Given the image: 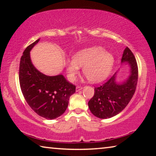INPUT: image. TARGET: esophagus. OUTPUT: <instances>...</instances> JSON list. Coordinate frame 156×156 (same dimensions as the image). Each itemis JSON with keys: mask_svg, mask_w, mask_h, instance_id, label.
Listing matches in <instances>:
<instances>
[{"mask_svg": "<svg viewBox=\"0 0 156 156\" xmlns=\"http://www.w3.org/2000/svg\"><path fill=\"white\" fill-rule=\"evenodd\" d=\"M82 89H83V87H81V86H77L76 88V91H79L82 90Z\"/></svg>", "mask_w": 156, "mask_h": 156, "instance_id": "esophagus-1", "label": "esophagus"}]
</instances>
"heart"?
Listing matches in <instances>:
<instances>
[{"instance_id":"b5f03b06","label":"heart","mask_w":156,"mask_h":156,"mask_svg":"<svg viewBox=\"0 0 156 156\" xmlns=\"http://www.w3.org/2000/svg\"><path fill=\"white\" fill-rule=\"evenodd\" d=\"M72 58L66 62L67 76L71 81L76 80L80 67H83V73L91 83L103 81L109 76L114 62L113 55L99 46L79 50Z\"/></svg>"}]
</instances>
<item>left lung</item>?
Instances as JSON below:
<instances>
[{
  "label": "left lung",
  "mask_w": 156,
  "mask_h": 156,
  "mask_svg": "<svg viewBox=\"0 0 156 156\" xmlns=\"http://www.w3.org/2000/svg\"><path fill=\"white\" fill-rule=\"evenodd\" d=\"M121 62H128L130 67V74L127 79L122 83H117L115 73L107 83L95 87L94 96L88 102L91 112L101 119L112 118L120 113L135 93L138 68L136 58L128 47L123 52Z\"/></svg>",
  "instance_id": "8db88e82"
}]
</instances>
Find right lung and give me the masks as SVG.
<instances>
[{"mask_svg": "<svg viewBox=\"0 0 156 156\" xmlns=\"http://www.w3.org/2000/svg\"><path fill=\"white\" fill-rule=\"evenodd\" d=\"M40 38L29 45L21 56L19 82L27 104L38 115L55 119L67 109L69 98L76 92V86L62 74L49 76L36 69L30 58V51Z\"/></svg>", "mask_w": 156, "mask_h": 156, "instance_id": "1", "label": "right lung"}]
</instances>
